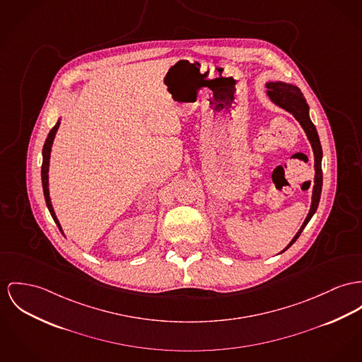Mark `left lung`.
I'll list each match as a JSON object with an SVG mask.
<instances>
[{
  "label": "left lung",
  "instance_id": "left-lung-1",
  "mask_svg": "<svg viewBox=\"0 0 362 362\" xmlns=\"http://www.w3.org/2000/svg\"><path fill=\"white\" fill-rule=\"evenodd\" d=\"M267 95L269 98L284 110L293 114V117L300 122L302 128L306 132L307 138L311 143L313 151H314V169H315V177H314V187H313V201H311V206H310V212L307 215L306 221L302 224L300 230L298 231V234L293 237V240L289 243V245L282 250H288L302 234L303 228L306 227L307 223L310 222V219L313 218V215L315 214L317 208H318V202L321 198V190H322V169H321V160H322V148H321V143L320 138L317 134V129L314 127V124L311 122L310 117H308V105H307L306 99L303 96V93L300 92V89L295 85L285 83H267Z\"/></svg>",
  "mask_w": 362,
  "mask_h": 362
}]
</instances>
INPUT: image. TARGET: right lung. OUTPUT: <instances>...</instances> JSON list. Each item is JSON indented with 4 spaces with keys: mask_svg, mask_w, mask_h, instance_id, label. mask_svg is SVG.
Listing matches in <instances>:
<instances>
[{
    "mask_svg": "<svg viewBox=\"0 0 362 362\" xmlns=\"http://www.w3.org/2000/svg\"><path fill=\"white\" fill-rule=\"evenodd\" d=\"M59 124L60 121L56 122L55 127L51 129V132L48 134V138L45 140V144H44V148H42V167H41V179H42V190H44V197H45V202H47V206L51 212V216L54 218L59 230H62L59 221L56 218L55 212H54V208H52V204H51V199H49V189H48V169H49V157H51V147H52V143L55 139L56 131L59 128Z\"/></svg>",
    "mask_w": 362,
    "mask_h": 362,
    "instance_id": "obj_1",
    "label": "right lung"
}]
</instances>
